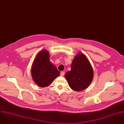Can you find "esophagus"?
<instances>
[{
  "label": "esophagus",
  "mask_w": 124,
  "mask_h": 124,
  "mask_svg": "<svg viewBox=\"0 0 124 124\" xmlns=\"http://www.w3.org/2000/svg\"><path fill=\"white\" fill-rule=\"evenodd\" d=\"M64 74H65V72H64V71H61V72H60V75H61V76H64Z\"/></svg>",
  "instance_id": "1"
}]
</instances>
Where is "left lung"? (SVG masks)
I'll list each match as a JSON object with an SVG mask.
<instances>
[{"instance_id": "left-lung-1", "label": "left lung", "mask_w": 124, "mask_h": 124, "mask_svg": "<svg viewBox=\"0 0 124 124\" xmlns=\"http://www.w3.org/2000/svg\"><path fill=\"white\" fill-rule=\"evenodd\" d=\"M65 77L73 91H83L89 86L93 77V71L85 55L82 53L77 54L71 63V70L65 73Z\"/></svg>"}]
</instances>
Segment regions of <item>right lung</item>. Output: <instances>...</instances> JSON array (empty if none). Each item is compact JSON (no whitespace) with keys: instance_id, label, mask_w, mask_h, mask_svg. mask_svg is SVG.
<instances>
[{"instance_id":"1","label":"right lung","mask_w":124,"mask_h":124,"mask_svg":"<svg viewBox=\"0 0 124 124\" xmlns=\"http://www.w3.org/2000/svg\"><path fill=\"white\" fill-rule=\"evenodd\" d=\"M49 52L46 50L39 52L31 66V72L35 83L41 87L50 85L60 72L50 61Z\"/></svg>"}]
</instances>
